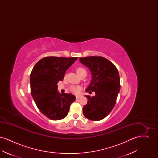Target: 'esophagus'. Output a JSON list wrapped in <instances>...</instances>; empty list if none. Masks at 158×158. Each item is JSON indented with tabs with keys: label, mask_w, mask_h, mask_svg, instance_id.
Listing matches in <instances>:
<instances>
[{
	"label": "esophagus",
	"mask_w": 158,
	"mask_h": 158,
	"mask_svg": "<svg viewBox=\"0 0 158 158\" xmlns=\"http://www.w3.org/2000/svg\"><path fill=\"white\" fill-rule=\"evenodd\" d=\"M81 97V96H80V95H77V96H76V99H79Z\"/></svg>",
	"instance_id": "34e87169"
}]
</instances>
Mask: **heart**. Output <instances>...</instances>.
Wrapping results in <instances>:
<instances>
[{
	"label": "heart",
	"instance_id": "obj_1",
	"mask_svg": "<svg viewBox=\"0 0 158 158\" xmlns=\"http://www.w3.org/2000/svg\"><path fill=\"white\" fill-rule=\"evenodd\" d=\"M76 72L77 73V74L79 75L82 76L83 74H85V73H86V70L84 69V68H82V67H79V68H77L76 69ZM70 90H71L72 92L74 93V94H79L80 90H81V87L79 86H71L70 88Z\"/></svg>",
	"mask_w": 158,
	"mask_h": 158
}]
</instances>
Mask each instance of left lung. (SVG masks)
Returning a JSON list of instances; mask_svg holds the SVG:
<instances>
[{
	"mask_svg": "<svg viewBox=\"0 0 158 158\" xmlns=\"http://www.w3.org/2000/svg\"><path fill=\"white\" fill-rule=\"evenodd\" d=\"M80 61L90 69L92 81L86 89L95 95H86L88 103L83 107L86 118L92 121L104 119L113 110L120 90L118 71L110 60L101 56L81 57Z\"/></svg>",
	"mask_w": 158,
	"mask_h": 158,
	"instance_id": "8db88e82",
	"label": "left lung"
}]
</instances>
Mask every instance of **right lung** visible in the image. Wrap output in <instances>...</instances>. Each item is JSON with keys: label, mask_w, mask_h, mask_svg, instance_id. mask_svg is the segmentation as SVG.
I'll return each mask as SVG.
<instances>
[{"label": "right lung", "mask_w": 158, "mask_h": 158, "mask_svg": "<svg viewBox=\"0 0 158 158\" xmlns=\"http://www.w3.org/2000/svg\"><path fill=\"white\" fill-rule=\"evenodd\" d=\"M78 57H45L39 60L30 75L31 94L39 110L52 120L63 119L75 101L71 94H59L57 83Z\"/></svg>", "instance_id": "right-lung-1"}]
</instances>
